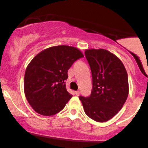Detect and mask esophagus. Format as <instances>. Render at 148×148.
Returning a JSON list of instances; mask_svg holds the SVG:
<instances>
[{
    "label": "esophagus",
    "instance_id": "obj_1",
    "mask_svg": "<svg viewBox=\"0 0 148 148\" xmlns=\"http://www.w3.org/2000/svg\"><path fill=\"white\" fill-rule=\"evenodd\" d=\"M79 93H80V92L79 91H75V94H76V95H79Z\"/></svg>",
    "mask_w": 148,
    "mask_h": 148
}]
</instances>
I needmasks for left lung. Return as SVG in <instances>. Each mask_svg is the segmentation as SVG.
Listing matches in <instances>:
<instances>
[{"label":"left lung","mask_w":148,"mask_h":148,"mask_svg":"<svg viewBox=\"0 0 148 148\" xmlns=\"http://www.w3.org/2000/svg\"><path fill=\"white\" fill-rule=\"evenodd\" d=\"M90 67L92 90L88 97L80 96L86 114L104 123L121 110L129 94L128 75L122 61L106 49H86Z\"/></svg>","instance_id":"obj_1"}]
</instances>
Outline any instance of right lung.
<instances>
[{
  "label": "right lung",
  "mask_w": 148,
  "mask_h": 148,
  "mask_svg": "<svg viewBox=\"0 0 148 148\" xmlns=\"http://www.w3.org/2000/svg\"><path fill=\"white\" fill-rule=\"evenodd\" d=\"M83 57L79 49L60 45L46 49L33 58L25 69L24 92L34 111L49 116L63 109L72 97L64 83L67 71Z\"/></svg>",
  "instance_id": "add662e5"
}]
</instances>
